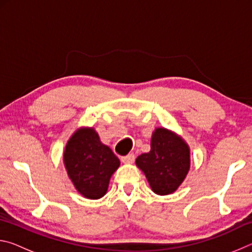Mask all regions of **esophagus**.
<instances>
[{
  "instance_id": "34e87169",
  "label": "esophagus",
  "mask_w": 252,
  "mask_h": 252,
  "mask_svg": "<svg viewBox=\"0 0 252 252\" xmlns=\"http://www.w3.org/2000/svg\"><path fill=\"white\" fill-rule=\"evenodd\" d=\"M134 155L133 153H129L127 156H125L121 158V161L123 162V163H132V162L134 161Z\"/></svg>"
}]
</instances>
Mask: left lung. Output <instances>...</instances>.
Here are the masks:
<instances>
[{
	"label": "left lung",
	"instance_id": "left-lung-1",
	"mask_svg": "<svg viewBox=\"0 0 252 252\" xmlns=\"http://www.w3.org/2000/svg\"><path fill=\"white\" fill-rule=\"evenodd\" d=\"M135 163L157 194H170L178 189L189 171V148L170 131L157 129L151 139L150 152L140 155Z\"/></svg>",
	"mask_w": 252,
	"mask_h": 252
}]
</instances>
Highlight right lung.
<instances>
[{"label":"right lung","instance_id":"obj_1","mask_svg":"<svg viewBox=\"0 0 252 252\" xmlns=\"http://www.w3.org/2000/svg\"><path fill=\"white\" fill-rule=\"evenodd\" d=\"M64 164L81 194L88 199H100L108 190L110 178L120 165V160L100 142L94 130L81 129L66 144Z\"/></svg>","mask_w":252,"mask_h":252}]
</instances>
